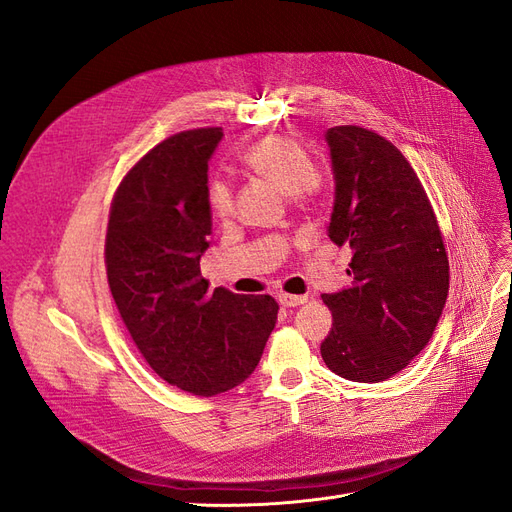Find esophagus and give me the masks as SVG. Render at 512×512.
I'll list each match as a JSON object with an SVG mask.
<instances>
[{
  "label": "esophagus",
  "instance_id": "1",
  "mask_svg": "<svg viewBox=\"0 0 512 512\" xmlns=\"http://www.w3.org/2000/svg\"><path fill=\"white\" fill-rule=\"evenodd\" d=\"M280 303H282L284 307H297V305L307 303V297H303V294H288V292H280Z\"/></svg>",
  "mask_w": 512,
  "mask_h": 512
}]
</instances>
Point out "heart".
Returning a JSON list of instances; mask_svg holds the SVG:
<instances>
[{"label": "heart", "instance_id": "1", "mask_svg": "<svg viewBox=\"0 0 512 512\" xmlns=\"http://www.w3.org/2000/svg\"><path fill=\"white\" fill-rule=\"evenodd\" d=\"M243 164L290 192L297 203H314L324 190V177L312 166L307 149L288 134L260 138L243 151ZM207 203L215 218L226 220L235 211V190L224 177H213L207 185Z\"/></svg>", "mask_w": 512, "mask_h": 512}]
</instances>
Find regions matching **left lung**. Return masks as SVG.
Masks as SVG:
<instances>
[{
    "instance_id": "obj_1",
    "label": "left lung",
    "mask_w": 512,
    "mask_h": 512,
    "mask_svg": "<svg viewBox=\"0 0 512 512\" xmlns=\"http://www.w3.org/2000/svg\"><path fill=\"white\" fill-rule=\"evenodd\" d=\"M335 173L329 237L350 245L352 288L322 294L333 327L322 361L352 382H382L431 339L448 294V256L429 196L391 141L361 126L327 132Z\"/></svg>"
}]
</instances>
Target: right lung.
<instances>
[{
    "mask_svg": "<svg viewBox=\"0 0 512 512\" xmlns=\"http://www.w3.org/2000/svg\"><path fill=\"white\" fill-rule=\"evenodd\" d=\"M222 128L168 136L117 185L104 265L138 352L177 389L213 397L252 376L277 320L271 294L209 290L207 168Z\"/></svg>",
    "mask_w": 512,
    "mask_h": 512,
    "instance_id": "1",
    "label": "right lung"
}]
</instances>
